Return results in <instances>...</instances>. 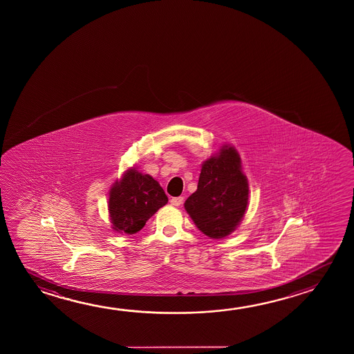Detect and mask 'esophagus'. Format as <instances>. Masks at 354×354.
<instances>
[{
  "mask_svg": "<svg viewBox=\"0 0 354 354\" xmlns=\"http://www.w3.org/2000/svg\"><path fill=\"white\" fill-rule=\"evenodd\" d=\"M183 201H184V197L183 196L171 197V200H170V203H171V205H174V206H180Z\"/></svg>",
  "mask_w": 354,
  "mask_h": 354,
  "instance_id": "1",
  "label": "esophagus"
}]
</instances>
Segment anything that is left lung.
<instances>
[{"instance_id":"1","label":"left lung","mask_w":354,"mask_h":354,"mask_svg":"<svg viewBox=\"0 0 354 354\" xmlns=\"http://www.w3.org/2000/svg\"><path fill=\"white\" fill-rule=\"evenodd\" d=\"M248 192L238 151L223 145L217 156L203 162L197 190L184 206L203 234L220 239L231 234L243 218Z\"/></svg>"}]
</instances>
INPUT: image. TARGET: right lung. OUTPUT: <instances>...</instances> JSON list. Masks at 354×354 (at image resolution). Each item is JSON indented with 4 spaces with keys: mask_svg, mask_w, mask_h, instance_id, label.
<instances>
[{
    "mask_svg": "<svg viewBox=\"0 0 354 354\" xmlns=\"http://www.w3.org/2000/svg\"><path fill=\"white\" fill-rule=\"evenodd\" d=\"M167 203L168 196L157 180L129 169L111 189L109 211L112 228L134 234Z\"/></svg>",
    "mask_w": 354,
    "mask_h": 354,
    "instance_id": "obj_1",
    "label": "right lung"
}]
</instances>
